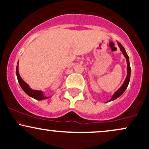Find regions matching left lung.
<instances>
[{
  "mask_svg": "<svg viewBox=\"0 0 149 149\" xmlns=\"http://www.w3.org/2000/svg\"><path fill=\"white\" fill-rule=\"evenodd\" d=\"M118 45L120 47V50L121 52H123V55L125 56V57L126 58V60H127V78H126L125 80L124 83L123 84L122 86L120 88L119 90H118L117 91L115 92V94H114L113 95L112 98L109 101V102H110V101H113L114 100H116V99H117L118 97H119L121 95H122L123 92L125 91V90L127 89V86H128V84H129V82H130V73H131V69H130V61H129V57H128V55L127 54V53H126L124 47H123V45H121L120 42H118Z\"/></svg>",
  "mask_w": 149,
  "mask_h": 149,
  "instance_id": "1",
  "label": "left lung"
}]
</instances>
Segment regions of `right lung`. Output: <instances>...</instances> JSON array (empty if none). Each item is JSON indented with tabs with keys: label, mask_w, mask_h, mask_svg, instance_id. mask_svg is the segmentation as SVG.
<instances>
[{
	"label": "right lung",
	"mask_w": 149,
	"mask_h": 149,
	"mask_svg": "<svg viewBox=\"0 0 149 149\" xmlns=\"http://www.w3.org/2000/svg\"><path fill=\"white\" fill-rule=\"evenodd\" d=\"M16 73H17V77L18 82L19 83L20 86H21L22 90L25 92V93H26L29 96L33 97V98L38 100H45V99L49 98V97L44 96L42 92L39 91V90H33L29 88V86L28 84H27L26 83H25V82L22 79V78L20 77L19 74L18 66H17Z\"/></svg>",
	"instance_id": "add662e5"
}]
</instances>
